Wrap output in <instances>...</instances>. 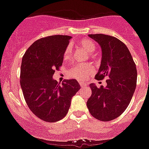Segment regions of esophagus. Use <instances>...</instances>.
<instances>
[{
    "mask_svg": "<svg viewBox=\"0 0 149 149\" xmlns=\"http://www.w3.org/2000/svg\"><path fill=\"white\" fill-rule=\"evenodd\" d=\"M79 85H80V86H81V87H84V86H87L86 84H84V83H80V84H79Z\"/></svg>",
    "mask_w": 149,
    "mask_h": 149,
    "instance_id": "esophagus-1",
    "label": "esophagus"
}]
</instances>
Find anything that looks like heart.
Here are the masks:
<instances>
[{
	"instance_id": "b5f03b06",
	"label": "heart",
	"mask_w": 149,
	"mask_h": 149,
	"mask_svg": "<svg viewBox=\"0 0 149 149\" xmlns=\"http://www.w3.org/2000/svg\"><path fill=\"white\" fill-rule=\"evenodd\" d=\"M78 45L81 49L86 51L89 54H93L96 50V45L95 43L93 42V41L87 39V38H83L79 41ZM71 48L68 46L65 49L64 52V55H63V58L64 59H68L71 56ZM93 72V67L91 64L88 63H85V64H80V65H77L74 67L71 68L69 70V74L70 77L76 78V79H79L80 81H84L86 80L87 77L89 75Z\"/></svg>"
}]
</instances>
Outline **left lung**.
Returning a JSON list of instances; mask_svg holds the SVG:
<instances>
[{
    "label": "left lung",
    "mask_w": 149,
    "mask_h": 149,
    "mask_svg": "<svg viewBox=\"0 0 149 149\" xmlns=\"http://www.w3.org/2000/svg\"><path fill=\"white\" fill-rule=\"evenodd\" d=\"M89 36L102 49L101 64L95 79H107L106 87L90 84L92 94L86 105L93 118L109 121L119 117L129 105L136 87V65L127 47L118 38L103 34Z\"/></svg>",
    "instance_id": "8db88e82"
}]
</instances>
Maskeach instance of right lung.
Wrapping results in <instances>:
<instances>
[{"mask_svg":"<svg viewBox=\"0 0 149 149\" xmlns=\"http://www.w3.org/2000/svg\"><path fill=\"white\" fill-rule=\"evenodd\" d=\"M71 36L56 35L36 41L22 58L20 84L24 100L41 120L56 122L67 113L72 97L80 89L77 79H52L63 64Z\"/></svg>","mask_w":149,"mask_h":149,"instance_id":"obj_1","label":"right lung"}]
</instances>
